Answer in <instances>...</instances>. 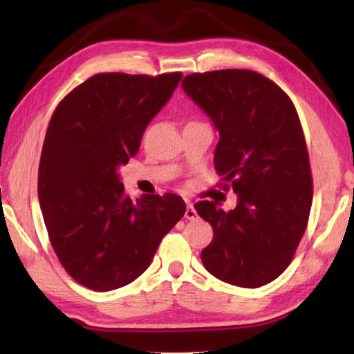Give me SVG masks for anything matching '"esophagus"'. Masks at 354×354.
<instances>
[{
	"label": "esophagus",
	"mask_w": 354,
	"mask_h": 354,
	"mask_svg": "<svg viewBox=\"0 0 354 354\" xmlns=\"http://www.w3.org/2000/svg\"><path fill=\"white\" fill-rule=\"evenodd\" d=\"M196 217H198V214H196L194 205H192V203H187V206H185V218L195 220Z\"/></svg>",
	"instance_id": "obj_1"
}]
</instances>
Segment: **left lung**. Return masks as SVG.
I'll return each mask as SVG.
<instances>
[{
  "instance_id": "1",
  "label": "left lung",
  "mask_w": 354,
  "mask_h": 354,
  "mask_svg": "<svg viewBox=\"0 0 354 354\" xmlns=\"http://www.w3.org/2000/svg\"><path fill=\"white\" fill-rule=\"evenodd\" d=\"M183 88L218 129L214 165L221 189L237 194L225 212L215 201L194 206L214 239L201 251L206 270L227 284L272 283L293 259L313 205V175L292 100L253 70L192 73Z\"/></svg>"
}]
</instances>
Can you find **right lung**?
Returning a JSON list of instances; mask_svg holds the SVG:
<instances>
[{
	"instance_id": "obj_1",
	"label": "right lung",
	"mask_w": 354,
	"mask_h": 354,
	"mask_svg": "<svg viewBox=\"0 0 354 354\" xmlns=\"http://www.w3.org/2000/svg\"><path fill=\"white\" fill-rule=\"evenodd\" d=\"M181 77L98 73L53 112L39 165L40 209L57 259L87 289L107 292L139 278L185 212L175 194L133 201L118 175Z\"/></svg>"
}]
</instances>
